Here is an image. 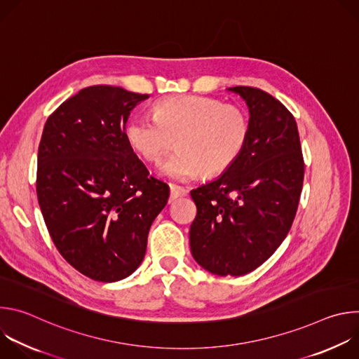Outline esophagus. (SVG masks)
Wrapping results in <instances>:
<instances>
[{
    "mask_svg": "<svg viewBox=\"0 0 359 359\" xmlns=\"http://www.w3.org/2000/svg\"><path fill=\"white\" fill-rule=\"evenodd\" d=\"M189 190L183 186H179V184H170V197L172 200L173 198H177V197H183V196H187Z\"/></svg>",
    "mask_w": 359,
    "mask_h": 359,
    "instance_id": "obj_1",
    "label": "esophagus"
}]
</instances>
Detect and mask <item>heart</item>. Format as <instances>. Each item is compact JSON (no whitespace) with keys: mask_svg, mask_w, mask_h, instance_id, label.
<instances>
[{"mask_svg":"<svg viewBox=\"0 0 359 359\" xmlns=\"http://www.w3.org/2000/svg\"><path fill=\"white\" fill-rule=\"evenodd\" d=\"M251 135L248 112L231 104L198 95L165 99L153 107V116L136 115L126 128L128 143L149 163H162L165 176L190 180L227 172L243 155Z\"/></svg>","mask_w":359,"mask_h":359,"instance_id":"obj_1","label":"heart"}]
</instances>
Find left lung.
Returning <instances> with one entry per match:
<instances>
[{"label": "left lung", "mask_w": 359, "mask_h": 359, "mask_svg": "<svg viewBox=\"0 0 359 359\" xmlns=\"http://www.w3.org/2000/svg\"><path fill=\"white\" fill-rule=\"evenodd\" d=\"M250 109L251 135L238 161L217 180L190 191L194 260L217 276L262 266L287 237L304 182V158L292 114L252 86L230 88Z\"/></svg>", "instance_id": "1"}]
</instances>
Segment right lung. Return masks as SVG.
<instances>
[{"label": "right lung", "mask_w": 359, "mask_h": 359, "mask_svg": "<svg viewBox=\"0 0 359 359\" xmlns=\"http://www.w3.org/2000/svg\"><path fill=\"white\" fill-rule=\"evenodd\" d=\"M149 95L95 85L50 114L38 147L36 196L57 250L83 276L114 283L142 263L169 186L149 175L125 136Z\"/></svg>", "instance_id": "obj_1"}]
</instances>
